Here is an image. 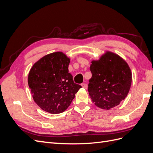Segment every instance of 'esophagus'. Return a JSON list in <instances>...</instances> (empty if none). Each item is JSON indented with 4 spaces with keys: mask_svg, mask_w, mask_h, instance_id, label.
Here are the masks:
<instances>
[{
    "mask_svg": "<svg viewBox=\"0 0 153 153\" xmlns=\"http://www.w3.org/2000/svg\"><path fill=\"white\" fill-rule=\"evenodd\" d=\"M82 87L84 88V89H87V84H85V83H83V84H82Z\"/></svg>",
    "mask_w": 153,
    "mask_h": 153,
    "instance_id": "34e87169",
    "label": "esophagus"
}]
</instances>
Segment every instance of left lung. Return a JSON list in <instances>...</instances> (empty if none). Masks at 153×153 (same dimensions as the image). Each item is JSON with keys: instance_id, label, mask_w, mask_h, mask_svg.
<instances>
[{"instance_id": "left-lung-1", "label": "left lung", "mask_w": 153, "mask_h": 153, "mask_svg": "<svg viewBox=\"0 0 153 153\" xmlns=\"http://www.w3.org/2000/svg\"><path fill=\"white\" fill-rule=\"evenodd\" d=\"M90 70L88 92L98 107L109 110L127 96L132 75L127 62L118 55L106 52L98 61L91 62Z\"/></svg>"}]
</instances>
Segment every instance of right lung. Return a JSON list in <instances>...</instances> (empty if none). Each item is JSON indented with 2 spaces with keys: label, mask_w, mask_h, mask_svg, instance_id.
<instances>
[{
  "label": "right lung",
  "mask_w": 153,
  "mask_h": 153,
  "mask_svg": "<svg viewBox=\"0 0 153 153\" xmlns=\"http://www.w3.org/2000/svg\"><path fill=\"white\" fill-rule=\"evenodd\" d=\"M69 62L70 59L65 54L57 52L40 59L30 69L29 87L35 103L45 112H63L82 87L74 83L69 73Z\"/></svg>",
  "instance_id": "obj_1"
}]
</instances>
